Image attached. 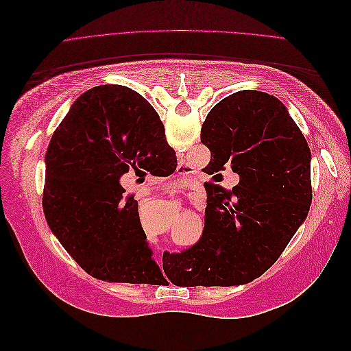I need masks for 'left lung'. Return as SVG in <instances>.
<instances>
[{
  "label": "left lung",
  "instance_id": "8db88e82",
  "mask_svg": "<svg viewBox=\"0 0 351 351\" xmlns=\"http://www.w3.org/2000/svg\"><path fill=\"white\" fill-rule=\"evenodd\" d=\"M200 142L210 151L206 174L231 168L240 182L231 192L209 186L202 237L165 252L164 272L183 287L246 284L277 262L309 212V146L284 104L259 90L219 101L202 124Z\"/></svg>",
  "mask_w": 351,
  "mask_h": 351
}]
</instances>
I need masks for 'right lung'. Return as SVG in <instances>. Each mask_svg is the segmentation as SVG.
<instances>
[{
	"instance_id": "1",
	"label": "right lung",
	"mask_w": 351,
	"mask_h": 351,
	"mask_svg": "<svg viewBox=\"0 0 351 351\" xmlns=\"http://www.w3.org/2000/svg\"><path fill=\"white\" fill-rule=\"evenodd\" d=\"M162 129L134 90L104 84L84 92L52 134L42 195L45 218L62 247L95 278L137 284L149 274L162 277L137 202L120 183L132 168L171 171L177 165L165 164L173 152Z\"/></svg>"
}]
</instances>
